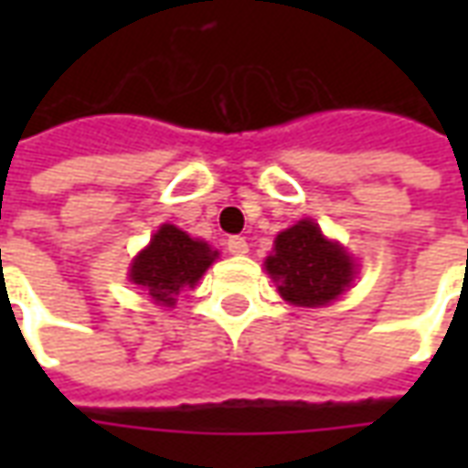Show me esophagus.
I'll return each instance as SVG.
<instances>
[{"instance_id": "34e87169", "label": "esophagus", "mask_w": 468, "mask_h": 468, "mask_svg": "<svg viewBox=\"0 0 468 468\" xmlns=\"http://www.w3.org/2000/svg\"><path fill=\"white\" fill-rule=\"evenodd\" d=\"M228 250L233 255H245L248 253V240L240 235H233V238H228Z\"/></svg>"}]
</instances>
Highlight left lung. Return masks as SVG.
<instances>
[{
	"label": "left lung",
	"mask_w": 468,
	"mask_h": 468,
	"mask_svg": "<svg viewBox=\"0 0 468 468\" xmlns=\"http://www.w3.org/2000/svg\"><path fill=\"white\" fill-rule=\"evenodd\" d=\"M265 271L283 301L301 308L328 305L356 278V263L335 240H328L314 220H298L278 233Z\"/></svg>",
	"instance_id": "8db88e82"
}]
</instances>
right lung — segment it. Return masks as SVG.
Segmentation results:
<instances>
[{"label":"right lung","mask_w":468,"mask_h":468,"mask_svg":"<svg viewBox=\"0 0 468 468\" xmlns=\"http://www.w3.org/2000/svg\"><path fill=\"white\" fill-rule=\"evenodd\" d=\"M218 250L205 240L165 223L150 238V245L134 255L130 265V281L144 288L147 298L154 303L173 308L177 295L195 288L203 273L213 265Z\"/></svg>","instance_id":"1"}]
</instances>
